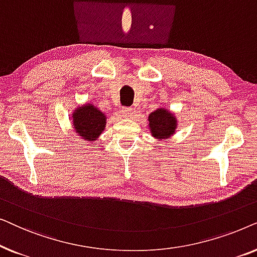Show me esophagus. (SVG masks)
<instances>
[{"label":"esophagus","mask_w":257,"mask_h":257,"mask_svg":"<svg viewBox=\"0 0 257 257\" xmlns=\"http://www.w3.org/2000/svg\"><path fill=\"white\" fill-rule=\"evenodd\" d=\"M121 114H122V117H125V118L131 117V115L133 114V108H131V107H122L121 108Z\"/></svg>","instance_id":"1"}]
</instances>
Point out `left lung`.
I'll use <instances>...</instances> for the list:
<instances>
[{
  "label": "left lung",
  "instance_id": "obj_1",
  "mask_svg": "<svg viewBox=\"0 0 257 257\" xmlns=\"http://www.w3.org/2000/svg\"><path fill=\"white\" fill-rule=\"evenodd\" d=\"M149 128L153 138L167 140L177 131L178 120L173 112L159 107L149 114Z\"/></svg>",
  "mask_w": 257,
  "mask_h": 257
}]
</instances>
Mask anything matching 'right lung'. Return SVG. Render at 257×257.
<instances>
[{
	"label": "right lung",
	"instance_id": "right-lung-1",
	"mask_svg": "<svg viewBox=\"0 0 257 257\" xmlns=\"http://www.w3.org/2000/svg\"><path fill=\"white\" fill-rule=\"evenodd\" d=\"M72 127L79 138L86 143H93L106 127V114L92 103L77 106L72 113Z\"/></svg>",
	"mask_w": 257,
	"mask_h": 257
}]
</instances>
